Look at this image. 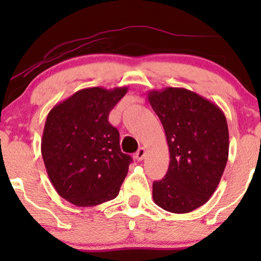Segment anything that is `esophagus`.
<instances>
[{"mask_svg": "<svg viewBox=\"0 0 261 261\" xmlns=\"http://www.w3.org/2000/svg\"><path fill=\"white\" fill-rule=\"evenodd\" d=\"M145 154H146V149L144 148V147H140L138 149V152L135 153V155H134V158L138 160V162H141L142 159H144V156H145Z\"/></svg>", "mask_w": 261, "mask_h": 261, "instance_id": "esophagus-1", "label": "esophagus"}]
</instances>
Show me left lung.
I'll use <instances>...</instances> for the list:
<instances>
[{"label":"left lung","instance_id":"obj_1","mask_svg":"<svg viewBox=\"0 0 261 261\" xmlns=\"http://www.w3.org/2000/svg\"><path fill=\"white\" fill-rule=\"evenodd\" d=\"M147 98L170 152L165 177L153 183V201L166 212L190 213L209 201L227 165L226 116L215 103L184 88L151 90Z\"/></svg>","mask_w":261,"mask_h":261}]
</instances>
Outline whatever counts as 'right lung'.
Instances as JSON below:
<instances>
[{
    "label": "right lung",
    "mask_w": 261,
    "mask_h": 261,
    "mask_svg": "<svg viewBox=\"0 0 261 261\" xmlns=\"http://www.w3.org/2000/svg\"><path fill=\"white\" fill-rule=\"evenodd\" d=\"M127 87L87 88L58 103L46 117L41 154L56 191L77 206H95L119 195L132 158L108 116Z\"/></svg>",
    "instance_id": "right-lung-1"
}]
</instances>
